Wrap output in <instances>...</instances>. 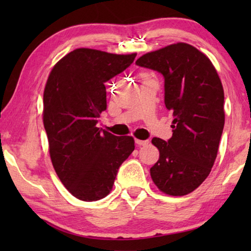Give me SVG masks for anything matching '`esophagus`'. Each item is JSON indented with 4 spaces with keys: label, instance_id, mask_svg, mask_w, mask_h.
<instances>
[{
    "label": "esophagus",
    "instance_id": "esophagus-1",
    "mask_svg": "<svg viewBox=\"0 0 251 251\" xmlns=\"http://www.w3.org/2000/svg\"><path fill=\"white\" fill-rule=\"evenodd\" d=\"M135 143L137 144L138 146H145L150 142H148V141H142V139H135Z\"/></svg>",
    "mask_w": 251,
    "mask_h": 251
}]
</instances>
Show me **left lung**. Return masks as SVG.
<instances>
[{
  "label": "left lung",
  "instance_id": "8db88e82",
  "mask_svg": "<svg viewBox=\"0 0 251 251\" xmlns=\"http://www.w3.org/2000/svg\"><path fill=\"white\" fill-rule=\"evenodd\" d=\"M136 65L164 76L165 105L174 115L172 137L151 141L160 155L151 179L163 193L184 196L206 179L217 157L225 125L222 82L210 59L186 43L147 53Z\"/></svg>",
  "mask_w": 251,
  "mask_h": 251
}]
</instances>
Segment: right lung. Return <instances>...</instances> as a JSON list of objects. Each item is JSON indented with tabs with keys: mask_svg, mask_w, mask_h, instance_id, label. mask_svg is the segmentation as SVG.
<instances>
[{
	"mask_svg": "<svg viewBox=\"0 0 251 251\" xmlns=\"http://www.w3.org/2000/svg\"><path fill=\"white\" fill-rule=\"evenodd\" d=\"M135 57L77 49L56 63L46 82L43 123L50 159L63 185L80 201L107 196L121 165L135 150L130 136L96 127L107 107L105 83Z\"/></svg>",
	"mask_w": 251,
	"mask_h": 251,
	"instance_id": "right-lung-1",
	"label": "right lung"
}]
</instances>
